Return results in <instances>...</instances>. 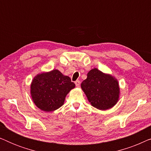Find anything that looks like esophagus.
Listing matches in <instances>:
<instances>
[{
	"instance_id": "34e87169",
	"label": "esophagus",
	"mask_w": 151,
	"mask_h": 151,
	"mask_svg": "<svg viewBox=\"0 0 151 151\" xmlns=\"http://www.w3.org/2000/svg\"><path fill=\"white\" fill-rule=\"evenodd\" d=\"M75 84L76 86H79L80 84V80H76V81L75 82Z\"/></svg>"
}]
</instances>
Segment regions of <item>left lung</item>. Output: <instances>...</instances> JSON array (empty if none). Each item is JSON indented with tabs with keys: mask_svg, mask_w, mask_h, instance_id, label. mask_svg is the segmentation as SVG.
<instances>
[{
	"mask_svg": "<svg viewBox=\"0 0 151 151\" xmlns=\"http://www.w3.org/2000/svg\"><path fill=\"white\" fill-rule=\"evenodd\" d=\"M81 87L92 106L100 110L111 108L118 100L119 88L117 80L97 69L88 72Z\"/></svg>",
	"mask_w": 151,
	"mask_h": 151,
	"instance_id": "1",
	"label": "left lung"
}]
</instances>
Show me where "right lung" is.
Segmentation results:
<instances>
[{"mask_svg":"<svg viewBox=\"0 0 151 151\" xmlns=\"http://www.w3.org/2000/svg\"><path fill=\"white\" fill-rule=\"evenodd\" d=\"M75 87L71 78L58 70L39 74L33 80L31 93L34 104L41 110L53 111L63 106L65 97Z\"/></svg>","mask_w":151,"mask_h":151,"instance_id":"right-lung-1","label":"right lung"}]
</instances>
